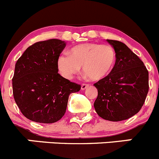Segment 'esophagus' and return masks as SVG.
<instances>
[{
	"label": "esophagus",
	"instance_id": "34e87169",
	"mask_svg": "<svg viewBox=\"0 0 159 159\" xmlns=\"http://www.w3.org/2000/svg\"><path fill=\"white\" fill-rule=\"evenodd\" d=\"M89 87V84H83L82 85H81V89H82V90H85V89L87 88V87Z\"/></svg>",
	"mask_w": 159,
	"mask_h": 159
}]
</instances>
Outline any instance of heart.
Listing matches in <instances>:
<instances>
[{
    "mask_svg": "<svg viewBox=\"0 0 159 159\" xmlns=\"http://www.w3.org/2000/svg\"><path fill=\"white\" fill-rule=\"evenodd\" d=\"M116 60L114 48L108 44L87 43L74 46L69 53L58 57L60 73L68 80L73 78L83 66L84 74L93 81L101 80L112 70Z\"/></svg>",
    "mask_w": 159,
    "mask_h": 159,
    "instance_id": "1",
    "label": "heart"
}]
</instances>
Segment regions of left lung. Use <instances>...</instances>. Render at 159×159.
<instances>
[{
	"instance_id": "obj_1",
	"label": "left lung",
	"mask_w": 159,
	"mask_h": 159,
	"mask_svg": "<svg viewBox=\"0 0 159 159\" xmlns=\"http://www.w3.org/2000/svg\"><path fill=\"white\" fill-rule=\"evenodd\" d=\"M107 41L116 51V63L106 77L93 84L98 92L93 106L100 117L118 122L129 119L142 108L149 90L148 71L125 43Z\"/></svg>"
}]
</instances>
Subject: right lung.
Returning a JSON list of instances; mask_svg holds the SVG:
<instances>
[{"label":"right lung","instance_id":"1","mask_svg":"<svg viewBox=\"0 0 159 159\" xmlns=\"http://www.w3.org/2000/svg\"><path fill=\"white\" fill-rule=\"evenodd\" d=\"M58 39L37 42L18 59L12 78L13 96L25 117L40 123L60 120L66 111L69 94L80 90L58 73L57 61L66 48Z\"/></svg>","mask_w":159,"mask_h":159}]
</instances>
